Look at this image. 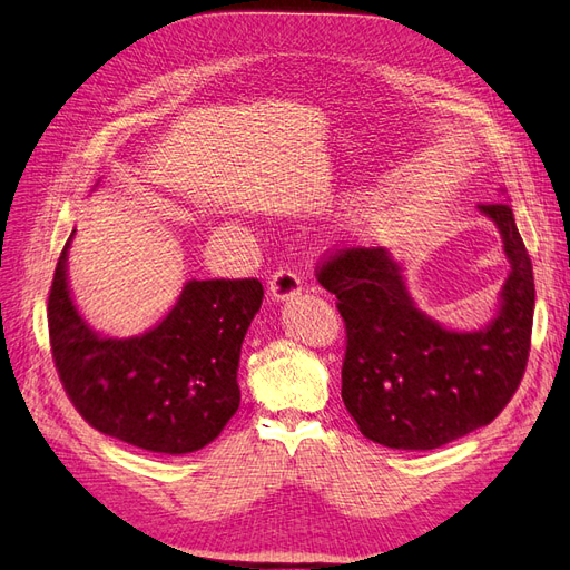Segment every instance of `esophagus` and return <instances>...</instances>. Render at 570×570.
Here are the masks:
<instances>
[{
	"label": "esophagus",
	"mask_w": 570,
	"mask_h": 570,
	"mask_svg": "<svg viewBox=\"0 0 570 570\" xmlns=\"http://www.w3.org/2000/svg\"><path fill=\"white\" fill-rule=\"evenodd\" d=\"M268 292L273 299L285 302L292 299L302 292V281L295 271L289 268H275L273 275L268 278Z\"/></svg>",
	"instance_id": "esophagus-1"
}]
</instances>
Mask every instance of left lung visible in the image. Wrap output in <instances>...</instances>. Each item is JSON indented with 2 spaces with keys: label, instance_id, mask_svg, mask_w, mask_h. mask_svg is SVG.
Here are the masks:
<instances>
[{
  "label": "left lung",
  "instance_id": "obj_1",
  "mask_svg": "<svg viewBox=\"0 0 570 570\" xmlns=\"http://www.w3.org/2000/svg\"><path fill=\"white\" fill-rule=\"evenodd\" d=\"M480 210L511 258L501 312L484 331H445L414 309L400 266L379 247H345L316 264L345 321L343 403L374 443L439 449L494 422L520 386L534 314L530 254L509 204Z\"/></svg>",
  "mask_w": 570,
  "mask_h": 570
}]
</instances>
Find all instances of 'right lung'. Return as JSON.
<instances>
[{"label": "right lung", "mask_w": 570, "mask_h": 570, "mask_svg": "<svg viewBox=\"0 0 570 570\" xmlns=\"http://www.w3.org/2000/svg\"><path fill=\"white\" fill-rule=\"evenodd\" d=\"M67 247L55 268L48 326L52 362L76 412L98 432L150 453L204 449L239 407V352L264 285L191 281L156 328L112 341L76 312Z\"/></svg>", "instance_id": "add662e5"}]
</instances>
